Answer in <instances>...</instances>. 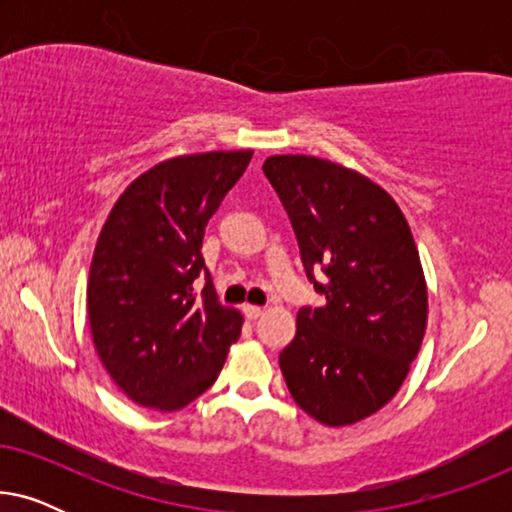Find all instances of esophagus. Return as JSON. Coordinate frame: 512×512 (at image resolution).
<instances>
[{
  "instance_id": "esophagus-1",
  "label": "esophagus",
  "mask_w": 512,
  "mask_h": 512,
  "mask_svg": "<svg viewBox=\"0 0 512 512\" xmlns=\"http://www.w3.org/2000/svg\"><path fill=\"white\" fill-rule=\"evenodd\" d=\"M242 312H244V317H247V319L263 317V307H258V305H244Z\"/></svg>"
}]
</instances>
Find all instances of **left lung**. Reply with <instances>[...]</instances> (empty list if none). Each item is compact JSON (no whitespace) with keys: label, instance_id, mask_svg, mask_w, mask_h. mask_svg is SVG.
Returning <instances> with one entry per match:
<instances>
[{"label":"left lung","instance_id":"8db88e82","mask_svg":"<svg viewBox=\"0 0 512 512\" xmlns=\"http://www.w3.org/2000/svg\"><path fill=\"white\" fill-rule=\"evenodd\" d=\"M263 172L326 296L298 310L296 338L279 354L286 387L317 422L356 424L396 396L422 347L429 303L417 244L396 200L349 167L270 156Z\"/></svg>","mask_w":512,"mask_h":512}]
</instances>
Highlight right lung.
Masks as SVG:
<instances>
[{"label": "right lung", "mask_w": 512, "mask_h": 512, "mask_svg": "<svg viewBox=\"0 0 512 512\" xmlns=\"http://www.w3.org/2000/svg\"><path fill=\"white\" fill-rule=\"evenodd\" d=\"M254 151L153 165L116 200L97 237L88 319L100 361L130 401L172 412L212 387L242 314L216 298L202 237ZM206 277L200 294L192 282Z\"/></svg>", "instance_id": "add662e5"}]
</instances>
